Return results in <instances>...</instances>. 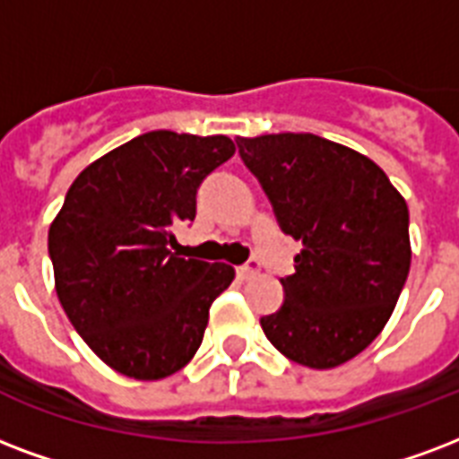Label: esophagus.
I'll use <instances>...</instances> for the list:
<instances>
[{
	"label": "esophagus",
	"instance_id": "obj_1",
	"mask_svg": "<svg viewBox=\"0 0 459 459\" xmlns=\"http://www.w3.org/2000/svg\"><path fill=\"white\" fill-rule=\"evenodd\" d=\"M260 269H262L260 260H247L245 264H240L236 272H238V276L243 279V281H247V279H253V276L260 274Z\"/></svg>",
	"mask_w": 459,
	"mask_h": 459
}]
</instances>
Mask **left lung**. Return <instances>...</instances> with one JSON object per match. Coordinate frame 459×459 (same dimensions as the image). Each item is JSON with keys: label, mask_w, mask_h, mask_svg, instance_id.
<instances>
[{"label": "left lung", "mask_w": 459, "mask_h": 459, "mask_svg": "<svg viewBox=\"0 0 459 459\" xmlns=\"http://www.w3.org/2000/svg\"><path fill=\"white\" fill-rule=\"evenodd\" d=\"M286 236L303 243L281 279L284 303L260 320L272 344L307 368L342 366L380 334L411 262L409 209L387 175L315 134L236 139Z\"/></svg>", "instance_id": "obj_1"}]
</instances>
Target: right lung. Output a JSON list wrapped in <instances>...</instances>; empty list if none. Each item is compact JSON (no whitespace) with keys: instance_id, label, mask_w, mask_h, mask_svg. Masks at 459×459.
Instances as JSON below:
<instances>
[{"instance_id":"obj_1","label":"right lung","mask_w":459,"mask_h":459,"mask_svg":"<svg viewBox=\"0 0 459 459\" xmlns=\"http://www.w3.org/2000/svg\"><path fill=\"white\" fill-rule=\"evenodd\" d=\"M233 153L223 134L156 129L93 160L66 192L48 233L55 289L83 342L122 376H173L202 344L236 272L173 253V226L195 221L199 185Z\"/></svg>"}]
</instances>
